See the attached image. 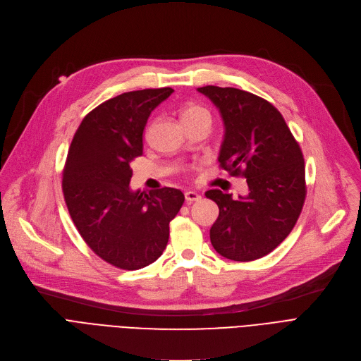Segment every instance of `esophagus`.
I'll use <instances>...</instances> for the list:
<instances>
[{
	"label": "esophagus",
	"mask_w": 361,
	"mask_h": 361,
	"mask_svg": "<svg viewBox=\"0 0 361 361\" xmlns=\"http://www.w3.org/2000/svg\"><path fill=\"white\" fill-rule=\"evenodd\" d=\"M184 197H185V202H187V203H193V202H197V200L202 199V196H200L199 193L192 192V190L185 192V193H184Z\"/></svg>",
	"instance_id": "esophagus-1"
}]
</instances>
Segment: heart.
<instances>
[{
	"label": "heart",
	"instance_id": "heart-1",
	"mask_svg": "<svg viewBox=\"0 0 361 361\" xmlns=\"http://www.w3.org/2000/svg\"><path fill=\"white\" fill-rule=\"evenodd\" d=\"M195 117H211L209 112H207V109H204L203 106L200 105H195V104H190L183 108L181 111V120H187V118H195Z\"/></svg>",
	"mask_w": 361,
	"mask_h": 361
}]
</instances>
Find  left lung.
<instances>
[{"mask_svg":"<svg viewBox=\"0 0 361 361\" xmlns=\"http://www.w3.org/2000/svg\"><path fill=\"white\" fill-rule=\"evenodd\" d=\"M219 109L225 126L219 164L247 181L249 195L233 199L218 188L206 192L219 207L211 243L224 257L250 262L271 253L288 237L306 199L301 149L267 99L235 87L197 89Z\"/></svg>","mask_w":361,"mask_h":361,"instance_id":"1","label":"left lung"}]
</instances>
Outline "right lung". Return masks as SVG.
Here are the masks:
<instances>
[{
	"label": "right lung",
	"instance_id": "obj_1",
	"mask_svg": "<svg viewBox=\"0 0 361 361\" xmlns=\"http://www.w3.org/2000/svg\"><path fill=\"white\" fill-rule=\"evenodd\" d=\"M173 92L133 90L102 102L83 118L68 149L63 193L70 216L92 252L120 269H142L162 255L169 222L184 203L173 187L146 195L128 185L150 112Z\"/></svg>",
	"mask_w": 361,
	"mask_h": 361
}]
</instances>
